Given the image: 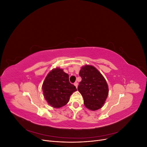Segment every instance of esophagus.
<instances>
[{
  "label": "esophagus",
  "instance_id": "1",
  "mask_svg": "<svg viewBox=\"0 0 147 147\" xmlns=\"http://www.w3.org/2000/svg\"><path fill=\"white\" fill-rule=\"evenodd\" d=\"M74 85L75 86V87H76V88H77V87H78V83H77V82H75V83H74Z\"/></svg>",
  "mask_w": 147,
  "mask_h": 147
}]
</instances>
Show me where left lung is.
<instances>
[{
	"label": "left lung",
	"instance_id": "left-lung-1",
	"mask_svg": "<svg viewBox=\"0 0 147 147\" xmlns=\"http://www.w3.org/2000/svg\"><path fill=\"white\" fill-rule=\"evenodd\" d=\"M79 75L82 81L78 90L83 97L84 106L92 111L101 109L109 94V86L105 78L95 67L91 65L82 66Z\"/></svg>",
	"mask_w": 147,
	"mask_h": 147
}]
</instances>
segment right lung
Returning a JSON list of instances; mask_svg holds the SVG:
<instances>
[{"label":"right lung","mask_w":147,"mask_h":147,"mask_svg":"<svg viewBox=\"0 0 147 147\" xmlns=\"http://www.w3.org/2000/svg\"><path fill=\"white\" fill-rule=\"evenodd\" d=\"M69 75L63 69L56 67L48 74L42 84L44 98L48 104L59 109L68 103L70 96L77 90L69 82Z\"/></svg>","instance_id":"add662e5"}]
</instances>
